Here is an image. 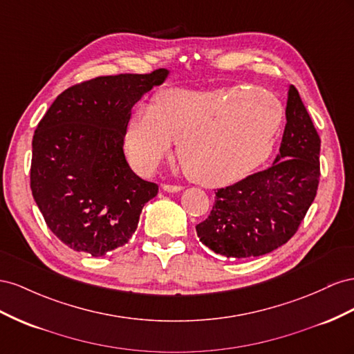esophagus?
<instances>
[{
  "label": "esophagus",
  "instance_id": "obj_1",
  "mask_svg": "<svg viewBox=\"0 0 354 354\" xmlns=\"http://www.w3.org/2000/svg\"><path fill=\"white\" fill-rule=\"evenodd\" d=\"M161 188H163L166 193H179V191L183 189V187L180 185H171V184H163L161 185Z\"/></svg>",
  "mask_w": 354,
  "mask_h": 354
}]
</instances>
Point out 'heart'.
Here are the masks:
<instances>
[{
    "label": "heart",
    "mask_w": 354,
    "mask_h": 354,
    "mask_svg": "<svg viewBox=\"0 0 354 354\" xmlns=\"http://www.w3.org/2000/svg\"><path fill=\"white\" fill-rule=\"evenodd\" d=\"M283 121L279 99L266 90L169 88L140 106L127 127L135 165L151 174L178 142L185 175L203 187L245 178L268 158Z\"/></svg>",
    "instance_id": "obj_1"
}]
</instances>
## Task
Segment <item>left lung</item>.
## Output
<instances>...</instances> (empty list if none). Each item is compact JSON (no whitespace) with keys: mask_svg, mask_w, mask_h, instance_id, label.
I'll return each mask as SVG.
<instances>
[{"mask_svg":"<svg viewBox=\"0 0 354 354\" xmlns=\"http://www.w3.org/2000/svg\"><path fill=\"white\" fill-rule=\"evenodd\" d=\"M320 136L290 86L286 126L271 167L216 191L210 215L196 227L215 254L252 258L270 254L294 236L316 197Z\"/></svg>","mask_w":354,"mask_h":354,"instance_id":"8db88e82","label":"left lung"}]
</instances>
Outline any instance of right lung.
Returning a JSON list of instances; mask_svg holds the SVG:
<instances>
[{
	"instance_id": "obj_1",
	"label": "right lung",
	"mask_w": 354,
	"mask_h": 354,
	"mask_svg": "<svg viewBox=\"0 0 354 354\" xmlns=\"http://www.w3.org/2000/svg\"><path fill=\"white\" fill-rule=\"evenodd\" d=\"M169 74L96 77L60 93L32 139L31 189L47 227L68 248L102 257L126 245L158 185L127 165L132 108Z\"/></svg>"
}]
</instances>
